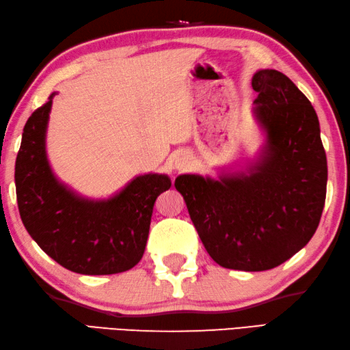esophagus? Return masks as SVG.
Here are the masks:
<instances>
[{
    "label": "esophagus",
    "mask_w": 350,
    "mask_h": 350,
    "mask_svg": "<svg viewBox=\"0 0 350 350\" xmlns=\"http://www.w3.org/2000/svg\"><path fill=\"white\" fill-rule=\"evenodd\" d=\"M175 166H176V169H184V167H187V161L184 160V158H180V160L176 161Z\"/></svg>",
    "instance_id": "34e87169"
}]
</instances>
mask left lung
<instances>
[{
  "label": "left lung",
  "mask_w": 350,
  "mask_h": 350,
  "mask_svg": "<svg viewBox=\"0 0 350 350\" xmlns=\"http://www.w3.org/2000/svg\"><path fill=\"white\" fill-rule=\"evenodd\" d=\"M254 116L267 146L248 174L180 175L193 226L210 257L224 268L265 271L306 245L326 200L327 163L311 102L278 70H259Z\"/></svg>",
  "instance_id": "obj_1"
}]
</instances>
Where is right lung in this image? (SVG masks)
<instances>
[{
  "label": "right lung",
  "mask_w": 350,
  "mask_h": 350,
  "mask_svg": "<svg viewBox=\"0 0 350 350\" xmlns=\"http://www.w3.org/2000/svg\"><path fill=\"white\" fill-rule=\"evenodd\" d=\"M53 93L24 126L15 164L19 215L35 242L59 265L79 274L128 271L143 257L158 195L166 175L135 176L107 201H90L59 183L45 155Z\"/></svg>",
  "instance_id": "obj_1"
}]
</instances>
